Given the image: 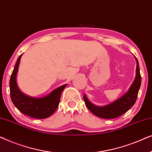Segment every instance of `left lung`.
I'll return each instance as SVG.
<instances>
[{
  "label": "left lung",
  "instance_id": "left-lung-1",
  "mask_svg": "<svg viewBox=\"0 0 152 152\" xmlns=\"http://www.w3.org/2000/svg\"><path fill=\"white\" fill-rule=\"evenodd\" d=\"M136 60V77L125 94L113 102L109 104L98 107L93 104L88 100L86 95H84V100L86 107L94 115L104 119H112L122 115L126 113L136 102L139 88L141 84V76L140 74L138 59Z\"/></svg>",
  "mask_w": 152,
  "mask_h": 152
}]
</instances>
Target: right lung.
<instances>
[{"mask_svg": "<svg viewBox=\"0 0 152 152\" xmlns=\"http://www.w3.org/2000/svg\"><path fill=\"white\" fill-rule=\"evenodd\" d=\"M22 55L16 61L10 81V96L12 102L25 115L37 119L48 118L57 109L62 91L67 84L58 87L45 97H33L24 94L18 88L16 82V76Z\"/></svg>", "mask_w": 152, "mask_h": 152, "instance_id": "obj_1", "label": "right lung"}]
</instances>
